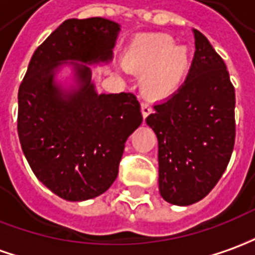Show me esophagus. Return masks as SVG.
<instances>
[{"mask_svg": "<svg viewBox=\"0 0 255 255\" xmlns=\"http://www.w3.org/2000/svg\"><path fill=\"white\" fill-rule=\"evenodd\" d=\"M141 113L143 116V119H146L150 113H152V107L149 106V103L146 102H142L141 103Z\"/></svg>", "mask_w": 255, "mask_h": 255, "instance_id": "34e87169", "label": "esophagus"}]
</instances>
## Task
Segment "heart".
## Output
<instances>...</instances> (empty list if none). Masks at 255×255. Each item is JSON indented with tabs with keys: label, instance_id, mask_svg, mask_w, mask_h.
<instances>
[{
	"label": "heart",
	"instance_id": "b5f03b06",
	"mask_svg": "<svg viewBox=\"0 0 255 255\" xmlns=\"http://www.w3.org/2000/svg\"><path fill=\"white\" fill-rule=\"evenodd\" d=\"M124 67L143 72L141 89L146 98L163 100L178 91L191 67V54L184 44H174L167 34H146L131 41L124 54Z\"/></svg>",
	"mask_w": 255,
	"mask_h": 255
}]
</instances>
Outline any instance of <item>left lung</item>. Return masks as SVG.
Masks as SVG:
<instances>
[{
  "label": "left lung",
  "mask_w": 255,
  "mask_h": 255,
  "mask_svg": "<svg viewBox=\"0 0 255 255\" xmlns=\"http://www.w3.org/2000/svg\"><path fill=\"white\" fill-rule=\"evenodd\" d=\"M195 54L184 85L146 117L157 136L159 191L173 205L207 197L229 163L235 136V88L226 64L194 29Z\"/></svg>",
  "instance_id": "1"
}]
</instances>
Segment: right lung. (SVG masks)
<instances>
[{
    "label": "right lung",
    "mask_w": 255,
    "mask_h": 255,
    "mask_svg": "<svg viewBox=\"0 0 255 255\" xmlns=\"http://www.w3.org/2000/svg\"><path fill=\"white\" fill-rule=\"evenodd\" d=\"M120 25L105 18L67 19L36 48L18 92V135L36 177L64 200L85 201L109 190L119 174L126 141L141 126L132 93L99 95L91 68L107 62ZM67 61L77 86L55 84Z\"/></svg>",
    "instance_id": "add662e5"
}]
</instances>
